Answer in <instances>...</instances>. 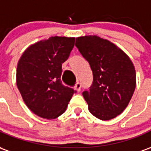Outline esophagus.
Wrapping results in <instances>:
<instances>
[{"instance_id":"1","label":"esophagus","mask_w":151,"mask_h":151,"mask_svg":"<svg viewBox=\"0 0 151 151\" xmlns=\"http://www.w3.org/2000/svg\"><path fill=\"white\" fill-rule=\"evenodd\" d=\"M81 87H82V85H81V83L80 82H77L75 84V86H74V89H75L76 91L78 92L80 91V90H81Z\"/></svg>"}]
</instances>
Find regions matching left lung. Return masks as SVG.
<instances>
[{
	"label": "left lung",
	"mask_w": 151,
	"mask_h": 151,
	"mask_svg": "<svg viewBox=\"0 0 151 151\" xmlns=\"http://www.w3.org/2000/svg\"><path fill=\"white\" fill-rule=\"evenodd\" d=\"M75 46L90 64L93 82L82 92L90 112L103 120L113 119L125 109L136 87V72L126 54L95 35L76 39Z\"/></svg>",
	"instance_id": "left-lung-1"
}]
</instances>
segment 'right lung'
Listing matches in <instances>:
<instances>
[{
    "instance_id": "right-lung-1",
    "label": "right lung",
    "mask_w": 151,
    "mask_h": 151,
    "mask_svg": "<svg viewBox=\"0 0 151 151\" xmlns=\"http://www.w3.org/2000/svg\"><path fill=\"white\" fill-rule=\"evenodd\" d=\"M75 38L50 37L26 49L17 67V86L23 101L35 115L55 119L65 112L75 90L63 85L62 64Z\"/></svg>"
}]
</instances>
